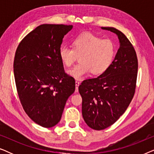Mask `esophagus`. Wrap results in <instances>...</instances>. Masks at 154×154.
<instances>
[{"mask_svg":"<svg viewBox=\"0 0 154 154\" xmlns=\"http://www.w3.org/2000/svg\"><path fill=\"white\" fill-rule=\"evenodd\" d=\"M80 82L79 81H75V92H79V86L80 85Z\"/></svg>","mask_w":154,"mask_h":154,"instance_id":"esophagus-1","label":"esophagus"}]
</instances>
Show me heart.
I'll return each instance as SVG.
<instances>
[{
    "label": "heart",
    "instance_id": "heart-1",
    "mask_svg": "<svg viewBox=\"0 0 154 154\" xmlns=\"http://www.w3.org/2000/svg\"><path fill=\"white\" fill-rule=\"evenodd\" d=\"M115 52L112 41L90 33L75 38L72 48L63 45L59 50L61 60L66 66H71L77 56H80L79 64L67 70L68 74L75 79H81L90 72L95 75L104 73L112 62Z\"/></svg>",
    "mask_w": 154,
    "mask_h": 154
}]
</instances>
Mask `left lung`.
Returning <instances> with one entry per match:
<instances>
[{
	"mask_svg": "<svg viewBox=\"0 0 154 154\" xmlns=\"http://www.w3.org/2000/svg\"><path fill=\"white\" fill-rule=\"evenodd\" d=\"M102 29L117 35L119 49L104 73L85 80L79 87L84 121L96 130L113 125L125 113L135 92L138 69L136 52L128 38L113 27Z\"/></svg>",
	"mask_w": 154,
	"mask_h": 154,
	"instance_id": "1",
	"label": "left lung"
}]
</instances>
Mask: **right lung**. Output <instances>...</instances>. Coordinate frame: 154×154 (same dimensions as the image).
I'll list each match as a JSON object with an SVG mask.
<instances>
[{
	"label": "right lung",
	"instance_id": "add662e5",
	"mask_svg": "<svg viewBox=\"0 0 154 154\" xmlns=\"http://www.w3.org/2000/svg\"><path fill=\"white\" fill-rule=\"evenodd\" d=\"M72 25L41 24L19 44L14 60L17 90L29 117L43 128L60 122L68 98L75 91L59 50Z\"/></svg>",
	"mask_w": 154,
	"mask_h": 154
}]
</instances>
